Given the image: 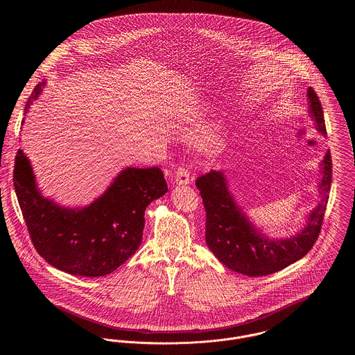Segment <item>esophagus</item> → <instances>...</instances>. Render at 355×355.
<instances>
[{"mask_svg":"<svg viewBox=\"0 0 355 355\" xmlns=\"http://www.w3.org/2000/svg\"><path fill=\"white\" fill-rule=\"evenodd\" d=\"M175 184L178 186L189 185L190 182V177H189V171L184 166H178L175 169V175H174Z\"/></svg>","mask_w":355,"mask_h":355,"instance_id":"esophagus-1","label":"esophagus"}]
</instances>
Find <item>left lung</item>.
<instances>
[{"label":"left lung","instance_id":"1","mask_svg":"<svg viewBox=\"0 0 355 355\" xmlns=\"http://www.w3.org/2000/svg\"><path fill=\"white\" fill-rule=\"evenodd\" d=\"M309 116L314 128L326 137L321 102L315 92L307 89ZM320 202L307 213L301 230L288 236L272 238L263 233L236 203L225 170H211L196 181L206 210V243L220 262L248 277L268 275L282 270L301 259L313 248L321 232L333 178L330 150L320 164Z\"/></svg>","mask_w":355,"mask_h":355}]
</instances>
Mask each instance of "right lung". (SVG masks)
Instances as JSON below:
<instances>
[{
    "mask_svg": "<svg viewBox=\"0 0 355 355\" xmlns=\"http://www.w3.org/2000/svg\"><path fill=\"white\" fill-rule=\"evenodd\" d=\"M45 84L34 87L26 113ZM13 182L35 250L55 269L89 278L113 272L137 252L146 207L168 191L162 170L125 168L93 202L64 206L42 196L22 150L16 155Z\"/></svg>",
    "mask_w": 355,
    "mask_h": 355,
    "instance_id": "obj_1",
    "label": "right lung"
}]
</instances>
